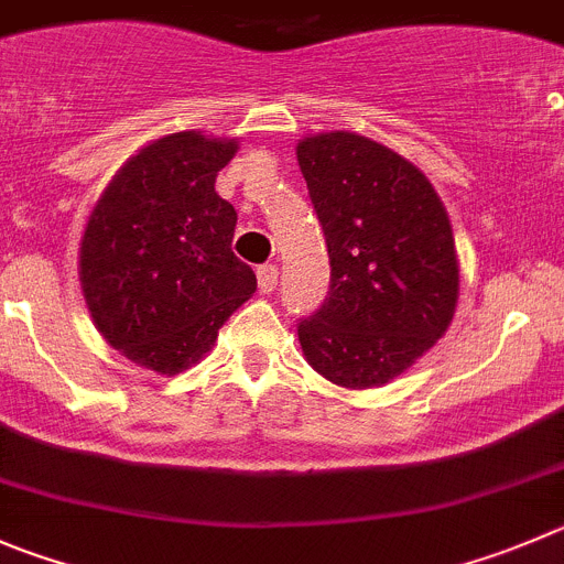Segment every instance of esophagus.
<instances>
[{"label":"esophagus","mask_w":564,"mask_h":564,"mask_svg":"<svg viewBox=\"0 0 564 564\" xmlns=\"http://www.w3.org/2000/svg\"><path fill=\"white\" fill-rule=\"evenodd\" d=\"M256 275H258V289H261V292L264 294L275 292V286H278V267L275 264L258 267Z\"/></svg>","instance_id":"obj_1"}]
</instances>
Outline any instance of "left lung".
<instances>
[{"label":"left lung","instance_id":"obj_1","mask_svg":"<svg viewBox=\"0 0 564 564\" xmlns=\"http://www.w3.org/2000/svg\"><path fill=\"white\" fill-rule=\"evenodd\" d=\"M330 258L328 297L297 336L345 389L392 381L448 330L459 300L451 219L429 177L378 141L334 130L297 144Z\"/></svg>","mask_w":564,"mask_h":564}]
</instances>
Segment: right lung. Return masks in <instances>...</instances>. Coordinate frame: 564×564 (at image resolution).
I'll return each mask as SVG.
<instances>
[{"instance_id":"1","label":"right lung","mask_w":564,"mask_h":564,"mask_svg":"<svg viewBox=\"0 0 564 564\" xmlns=\"http://www.w3.org/2000/svg\"><path fill=\"white\" fill-rule=\"evenodd\" d=\"M239 144L197 130L152 141L102 192L80 245L94 325L139 367L177 376L256 292L230 250L236 210L214 188Z\"/></svg>"}]
</instances>
